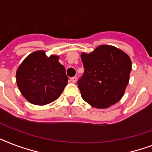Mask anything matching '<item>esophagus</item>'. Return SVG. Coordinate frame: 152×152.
Returning <instances> with one entry per match:
<instances>
[{
	"label": "esophagus",
	"instance_id": "34e87169",
	"mask_svg": "<svg viewBox=\"0 0 152 152\" xmlns=\"http://www.w3.org/2000/svg\"><path fill=\"white\" fill-rule=\"evenodd\" d=\"M70 80H71V82H72V83H76V80H77V78H76V76H74V77H72V78L70 79Z\"/></svg>",
	"mask_w": 152,
	"mask_h": 152
}]
</instances>
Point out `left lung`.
<instances>
[{
	"mask_svg": "<svg viewBox=\"0 0 152 152\" xmlns=\"http://www.w3.org/2000/svg\"><path fill=\"white\" fill-rule=\"evenodd\" d=\"M80 57L84 73L78 87L83 99L98 109L109 108L120 101L132 70L129 56L115 46L100 45Z\"/></svg>",
	"mask_w": 152,
	"mask_h": 152,
	"instance_id": "1",
	"label": "left lung"
}]
</instances>
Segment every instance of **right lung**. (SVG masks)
<instances>
[{
    "label": "right lung",
    "instance_id": "obj_1",
    "mask_svg": "<svg viewBox=\"0 0 152 152\" xmlns=\"http://www.w3.org/2000/svg\"><path fill=\"white\" fill-rule=\"evenodd\" d=\"M59 56L47 57L44 50L31 53L16 70V83L27 101L44 106L55 101L68 83L65 69L59 61Z\"/></svg>",
    "mask_w": 152,
    "mask_h": 152
}]
</instances>
